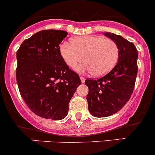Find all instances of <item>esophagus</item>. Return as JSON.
<instances>
[{
  "instance_id": "obj_1",
  "label": "esophagus",
  "mask_w": 155,
  "mask_h": 155,
  "mask_svg": "<svg viewBox=\"0 0 155 155\" xmlns=\"http://www.w3.org/2000/svg\"><path fill=\"white\" fill-rule=\"evenodd\" d=\"M80 78H81V81L82 83H84V81H85V78H84V77H82V76H81Z\"/></svg>"
}]
</instances>
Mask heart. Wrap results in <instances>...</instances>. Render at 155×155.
<instances>
[{
  "mask_svg": "<svg viewBox=\"0 0 155 155\" xmlns=\"http://www.w3.org/2000/svg\"><path fill=\"white\" fill-rule=\"evenodd\" d=\"M60 52L71 68H75L84 59L86 63L78 71L92 72L96 77L108 74L119 58V48L116 42L99 36H78L71 39V44L63 42Z\"/></svg>",
  "mask_w": 155,
  "mask_h": 155,
  "instance_id": "heart-1",
  "label": "heart"
}]
</instances>
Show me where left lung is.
I'll use <instances>...</instances> for the list:
<instances>
[{"instance_id":"1","label":"left lung","mask_w":155,"mask_h":155,"mask_svg":"<svg viewBox=\"0 0 155 155\" xmlns=\"http://www.w3.org/2000/svg\"><path fill=\"white\" fill-rule=\"evenodd\" d=\"M119 48L117 64L105 76L97 80L87 79L89 92L88 110L95 117H107L123 108L133 92L138 73V51L135 45L119 35L104 32Z\"/></svg>"}]
</instances>
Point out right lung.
<instances>
[{
	"label": "right lung",
	"instance_id": "right-lung-1",
	"mask_svg": "<svg viewBox=\"0 0 155 155\" xmlns=\"http://www.w3.org/2000/svg\"><path fill=\"white\" fill-rule=\"evenodd\" d=\"M67 35L58 29L39 31L23 41L17 51L16 77L22 98L45 119H64L81 84L79 75L69 69L60 52L59 45Z\"/></svg>",
	"mask_w": 155,
	"mask_h": 155
}]
</instances>
